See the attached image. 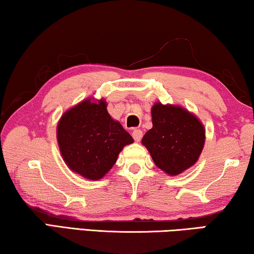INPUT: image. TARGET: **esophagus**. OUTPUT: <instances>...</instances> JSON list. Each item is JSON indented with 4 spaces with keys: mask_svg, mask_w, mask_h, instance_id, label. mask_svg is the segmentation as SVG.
<instances>
[{
    "mask_svg": "<svg viewBox=\"0 0 254 254\" xmlns=\"http://www.w3.org/2000/svg\"><path fill=\"white\" fill-rule=\"evenodd\" d=\"M132 137H133L135 141H140L142 138V131L140 130V128H134V130L132 131Z\"/></svg>",
    "mask_w": 254,
    "mask_h": 254,
    "instance_id": "obj_1",
    "label": "esophagus"
}]
</instances>
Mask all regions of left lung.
<instances>
[{
    "instance_id": "left-lung-1",
    "label": "left lung",
    "mask_w": 254,
    "mask_h": 254,
    "mask_svg": "<svg viewBox=\"0 0 254 254\" xmlns=\"http://www.w3.org/2000/svg\"><path fill=\"white\" fill-rule=\"evenodd\" d=\"M153 127L142 145L154 163L170 176H177L198 160L205 141V130L198 119L178 106L157 103L151 108Z\"/></svg>"
}]
</instances>
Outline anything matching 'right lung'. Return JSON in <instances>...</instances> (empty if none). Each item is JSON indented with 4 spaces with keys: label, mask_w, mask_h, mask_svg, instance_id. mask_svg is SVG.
Returning a JSON list of instances; mask_svg holds the SVG:
<instances>
[{
    "label": "right lung",
    "mask_w": 254,
    "mask_h": 254,
    "mask_svg": "<svg viewBox=\"0 0 254 254\" xmlns=\"http://www.w3.org/2000/svg\"><path fill=\"white\" fill-rule=\"evenodd\" d=\"M105 100H84L67 111L57 127L60 153L68 168L91 180L101 179L120 151L133 139L108 114Z\"/></svg>",
    "instance_id": "add662e5"
}]
</instances>
